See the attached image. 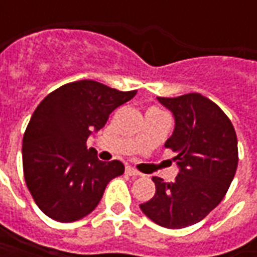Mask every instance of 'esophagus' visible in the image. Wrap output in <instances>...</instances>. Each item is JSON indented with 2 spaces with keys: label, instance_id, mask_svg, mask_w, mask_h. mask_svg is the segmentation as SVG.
Segmentation results:
<instances>
[{
  "label": "esophagus",
  "instance_id": "34e87169",
  "mask_svg": "<svg viewBox=\"0 0 257 257\" xmlns=\"http://www.w3.org/2000/svg\"><path fill=\"white\" fill-rule=\"evenodd\" d=\"M125 172L128 173L129 176H139L140 173L138 172V171H136V169H135V168H132V167H126V169H125Z\"/></svg>",
  "mask_w": 257,
  "mask_h": 257
}]
</instances>
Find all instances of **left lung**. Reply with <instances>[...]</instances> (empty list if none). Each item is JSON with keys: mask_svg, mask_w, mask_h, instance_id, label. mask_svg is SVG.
<instances>
[{"mask_svg": "<svg viewBox=\"0 0 257 257\" xmlns=\"http://www.w3.org/2000/svg\"><path fill=\"white\" fill-rule=\"evenodd\" d=\"M157 99L175 117L165 147L176 153L179 173L172 183L154 176L156 194L140 209L158 226L184 228L224 198L237 171V135L220 107L199 93Z\"/></svg>", "mask_w": 257, "mask_h": 257, "instance_id": "left-lung-1", "label": "left lung"}]
</instances>
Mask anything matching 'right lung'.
<instances>
[{"instance_id":"right-lung-1","label":"right lung","mask_w":257,"mask_h":257,"mask_svg":"<svg viewBox=\"0 0 257 257\" xmlns=\"http://www.w3.org/2000/svg\"><path fill=\"white\" fill-rule=\"evenodd\" d=\"M136 92L82 79L38 104L23 136V172L36 204L51 219L70 223L89 215L108 182L122 175V162L100 161L86 140Z\"/></svg>"}]
</instances>
